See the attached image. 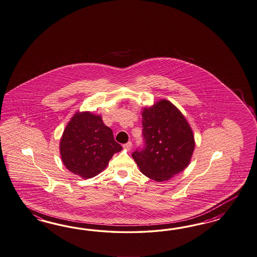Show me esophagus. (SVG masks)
Instances as JSON below:
<instances>
[{
  "label": "esophagus",
  "mask_w": 257,
  "mask_h": 257,
  "mask_svg": "<svg viewBox=\"0 0 257 257\" xmlns=\"http://www.w3.org/2000/svg\"><path fill=\"white\" fill-rule=\"evenodd\" d=\"M123 147H124L125 149H126V150H130V149H131V148L132 147V142H127L126 144H125V145H123Z\"/></svg>",
  "instance_id": "34e87169"
}]
</instances>
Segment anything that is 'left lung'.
Segmentation results:
<instances>
[{
	"instance_id": "8db88e82",
	"label": "left lung",
	"mask_w": 257,
	"mask_h": 257,
	"mask_svg": "<svg viewBox=\"0 0 257 257\" xmlns=\"http://www.w3.org/2000/svg\"><path fill=\"white\" fill-rule=\"evenodd\" d=\"M145 147L132 158L145 176L156 182L170 180L189 165L195 138L189 123L176 106L159 99L142 111Z\"/></svg>"
}]
</instances>
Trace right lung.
Wrapping results in <instances>:
<instances>
[{"instance_id": "obj_1", "label": "right lung", "mask_w": 257, "mask_h": 257, "mask_svg": "<svg viewBox=\"0 0 257 257\" xmlns=\"http://www.w3.org/2000/svg\"><path fill=\"white\" fill-rule=\"evenodd\" d=\"M121 150L101 115L86 111L73 114L59 142L63 164L83 179L97 176L105 170L113 154Z\"/></svg>"}]
</instances>
